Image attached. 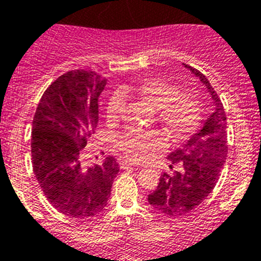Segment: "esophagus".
Here are the masks:
<instances>
[{"mask_svg":"<svg viewBox=\"0 0 261 261\" xmlns=\"http://www.w3.org/2000/svg\"><path fill=\"white\" fill-rule=\"evenodd\" d=\"M121 167H141V166L138 165V163H135V162H130V161H128V159H125V161H123L121 162Z\"/></svg>","mask_w":261,"mask_h":261,"instance_id":"esophagus-1","label":"esophagus"}]
</instances>
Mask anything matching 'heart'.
<instances>
[{
    "mask_svg": "<svg viewBox=\"0 0 261 261\" xmlns=\"http://www.w3.org/2000/svg\"><path fill=\"white\" fill-rule=\"evenodd\" d=\"M125 99H137L155 110L156 119L176 141L192 135L199 125L200 108L195 96L179 91L161 78H145L136 85L120 86L106 107L108 123L119 121L125 108ZM115 146L133 162H144L166 146V137L159 130L129 129L115 137Z\"/></svg>",
    "mask_w": 261,
    "mask_h": 261,
    "instance_id": "heart-1",
    "label": "heart"
}]
</instances>
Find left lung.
I'll return each instance as SVG.
<instances>
[{
  "instance_id": "1",
  "label": "left lung",
  "mask_w": 261,
  "mask_h": 261,
  "mask_svg": "<svg viewBox=\"0 0 261 261\" xmlns=\"http://www.w3.org/2000/svg\"><path fill=\"white\" fill-rule=\"evenodd\" d=\"M199 77L213 99V111L199 132L172 151L168 167L174 174L163 172L156 190L147 196L151 206L167 216H183L201 204L216 187L227 156L226 115L221 99L201 71L186 65Z\"/></svg>"
}]
</instances>
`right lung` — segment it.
Returning <instances> with one entry per match:
<instances>
[{
	"label": "right lung",
	"mask_w": 261,
	"mask_h": 261,
	"mask_svg": "<svg viewBox=\"0 0 261 261\" xmlns=\"http://www.w3.org/2000/svg\"><path fill=\"white\" fill-rule=\"evenodd\" d=\"M107 80L91 70L60 75L43 94L32 121V168L47 200L73 218L105 209L120 167L114 156L84 167L81 153L98 126V99Z\"/></svg>",
	"instance_id": "obj_1"
}]
</instances>
